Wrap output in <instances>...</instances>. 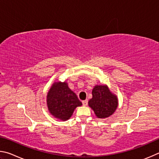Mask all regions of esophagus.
Here are the masks:
<instances>
[{"instance_id": "34e87169", "label": "esophagus", "mask_w": 159, "mask_h": 159, "mask_svg": "<svg viewBox=\"0 0 159 159\" xmlns=\"http://www.w3.org/2000/svg\"><path fill=\"white\" fill-rule=\"evenodd\" d=\"M82 103H83V105H84V106H87V104H88V100H85V101H83Z\"/></svg>"}]
</instances>
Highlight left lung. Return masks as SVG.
<instances>
[{
    "label": "left lung",
    "mask_w": 159,
    "mask_h": 159,
    "mask_svg": "<svg viewBox=\"0 0 159 159\" xmlns=\"http://www.w3.org/2000/svg\"><path fill=\"white\" fill-rule=\"evenodd\" d=\"M92 98L89 106L98 119H105L112 115L118 107V98L106 84L96 85L92 90Z\"/></svg>",
    "instance_id": "1"
}]
</instances>
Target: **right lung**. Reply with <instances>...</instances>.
Listing matches in <instances>:
<instances>
[{"mask_svg": "<svg viewBox=\"0 0 159 159\" xmlns=\"http://www.w3.org/2000/svg\"><path fill=\"white\" fill-rule=\"evenodd\" d=\"M47 105L49 113L56 119L67 121L71 117L75 108L82 102L68 87L66 82H55L47 95Z\"/></svg>", "mask_w": 159, "mask_h": 159, "instance_id": "1", "label": "right lung"}]
</instances>
